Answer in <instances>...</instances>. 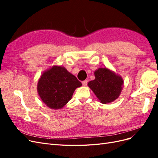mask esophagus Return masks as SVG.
<instances>
[{"instance_id": "obj_1", "label": "esophagus", "mask_w": 158, "mask_h": 158, "mask_svg": "<svg viewBox=\"0 0 158 158\" xmlns=\"http://www.w3.org/2000/svg\"><path fill=\"white\" fill-rule=\"evenodd\" d=\"M82 85H84V86H85V85H86L88 84V80H84V81H82Z\"/></svg>"}]
</instances>
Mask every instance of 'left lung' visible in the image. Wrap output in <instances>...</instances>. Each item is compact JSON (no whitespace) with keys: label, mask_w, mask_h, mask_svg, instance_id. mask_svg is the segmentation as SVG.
I'll list each match as a JSON object with an SVG mask.
<instances>
[{"label":"left lung","mask_w":158,"mask_h":158,"mask_svg":"<svg viewBox=\"0 0 158 158\" xmlns=\"http://www.w3.org/2000/svg\"><path fill=\"white\" fill-rule=\"evenodd\" d=\"M95 79L89 81L88 87L103 104L111 103L120 95L124 81L120 75L107 68H99L94 72Z\"/></svg>","instance_id":"1"}]
</instances>
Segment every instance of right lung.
Returning a JSON list of instances; mask_svg holds the SVG:
<instances>
[{"label": "right lung", "instance_id": "right-lung-1", "mask_svg": "<svg viewBox=\"0 0 158 158\" xmlns=\"http://www.w3.org/2000/svg\"><path fill=\"white\" fill-rule=\"evenodd\" d=\"M81 85L82 83L64 67L54 65L42 73L37 89L42 102L50 109L56 110L63 108Z\"/></svg>", "mask_w": 158, "mask_h": 158}]
</instances>
